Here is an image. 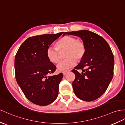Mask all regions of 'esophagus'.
<instances>
[{
  "instance_id": "obj_1",
  "label": "esophagus",
  "mask_w": 125,
  "mask_h": 125,
  "mask_svg": "<svg viewBox=\"0 0 125 125\" xmlns=\"http://www.w3.org/2000/svg\"><path fill=\"white\" fill-rule=\"evenodd\" d=\"M69 72V71H63V72H62V74H63V75H65L67 73H68Z\"/></svg>"
}]
</instances>
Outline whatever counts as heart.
I'll use <instances>...</instances> for the list:
<instances>
[{"label": "heart", "mask_w": 125, "mask_h": 125, "mask_svg": "<svg viewBox=\"0 0 125 125\" xmlns=\"http://www.w3.org/2000/svg\"><path fill=\"white\" fill-rule=\"evenodd\" d=\"M56 47H49L47 56L51 62L57 63L62 59L60 52L66 51L65 57L66 59L57 66L59 71H65L74 66L77 61L80 62L83 60L86 52V45L84 42L70 36H63L59 39L56 43Z\"/></svg>", "instance_id": "b5f03b06"}]
</instances>
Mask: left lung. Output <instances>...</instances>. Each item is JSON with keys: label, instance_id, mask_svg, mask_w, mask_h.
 Masks as SVG:
<instances>
[{"label": "left lung", "instance_id": "obj_1", "mask_svg": "<svg viewBox=\"0 0 125 125\" xmlns=\"http://www.w3.org/2000/svg\"><path fill=\"white\" fill-rule=\"evenodd\" d=\"M66 34L80 37L86 45L84 58L72 70L75 75L73 87L77 98L92 101L104 93L114 75V58L111 48L105 40L98 34L83 30ZM81 69V73L76 69Z\"/></svg>", "mask_w": 125, "mask_h": 125}]
</instances>
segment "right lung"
Returning a JSON list of instances; mask_svg holds the SVG:
<instances>
[{"label": "right lung", "instance_id": "obj_1", "mask_svg": "<svg viewBox=\"0 0 125 125\" xmlns=\"http://www.w3.org/2000/svg\"><path fill=\"white\" fill-rule=\"evenodd\" d=\"M65 32L43 34L27 39L15 58V77L27 99L39 105L45 106L55 100L59 92L62 73L50 75L56 67L47 56V49Z\"/></svg>", "mask_w": 125, "mask_h": 125}]
</instances>
